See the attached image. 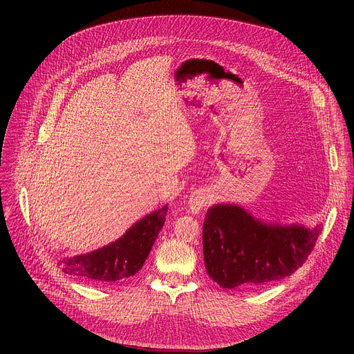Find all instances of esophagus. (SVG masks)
Listing matches in <instances>:
<instances>
[{
  "mask_svg": "<svg viewBox=\"0 0 354 354\" xmlns=\"http://www.w3.org/2000/svg\"><path fill=\"white\" fill-rule=\"evenodd\" d=\"M211 202V195L205 189L195 191L189 198V209L192 214H198L203 207Z\"/></svg>",
  "mask_w": 354,
  "mask_h": 354,
  "instance_id": "1",
  "label": "esophagus"
}]
</instances>
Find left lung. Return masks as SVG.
Segmentation results:
<instances>
[{
	"instance_id": "8db88e82",
	"label": "left lung",
	"mask_w": 354,
	"mask_h": 354,
	"mask_svg": "<svg viewBox=\"0 0 354 354\" xmlns=\"http://www.w3.org/2000/svg\"><path fill=\"white\" fill-rule=\"evenodd\" d=\"M322 225L267 224L238 205L207 211L202 230L203 261L224 288H261L299 270L311 254Z\"/></svg>"
}]
</instances>
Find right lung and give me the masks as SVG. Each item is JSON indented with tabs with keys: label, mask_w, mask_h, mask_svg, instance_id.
<instances>
[{
	"label": "right lung",
	"mask_w": 354,
	"mask_h": 354,
	"mask_svg": "<svg viewBox=\"0 0 354 354\" xmlns=\"http://www.w3.org/2000/svg\"><path fill=\"white\" fill-rule=\"evenodd\" d=\"M166 212L167 205L138 221L115 243L87 254L64 258L59 266H62L66 274L86 283L107 284L124 281L145 264L165 224Z\"/></svg>",
	"instance_id": "add662e5"
}]
</instances>
